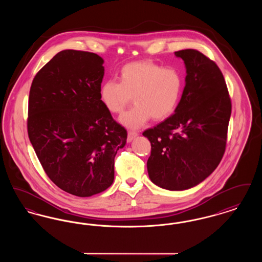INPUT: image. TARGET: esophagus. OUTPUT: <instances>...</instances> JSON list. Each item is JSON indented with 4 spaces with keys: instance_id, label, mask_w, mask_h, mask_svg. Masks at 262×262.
I'll return each instance as SVG.
<instances>
[{
    "instance_id": "esophagus-1",
    "label": "esophagus",
    "mask_w": 262,
    "mask_h": 262,
    "mask_svg": "<svg viewBox=\"0 0 262 262\" xmlns=\"http://www.w3.org/2000/svg\"><path fill=\"white\" fill-rule=\"evenodd\" d=\"M137 137V132H134V130H129L128 133H127V141L128 142H130V141H133L136 137Z\"/></svg>"
}]
</instances>
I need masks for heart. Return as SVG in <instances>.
<instances>
[{
	"instance_id": "b5f03b06",
	"label": "heart",
	"mask_w": 262,
	"mask_h": 262,
	"mask_svg": "<svg viewBox=\"0 0 262 262\" xmlns=\"http://www.w3.org/2000/svg\"><path fill=\"white\" fill-rule=\"evenodd\" d=\"M184 78L181 72L164 68L152 61H137L125 64L119 73V81L109 79L100 88V99L109 112L120 114L130 104L136 106L120 118V123L137 128L151 118L163 121L174 112L181 99Z\"/></svg>"
}]
</instances>
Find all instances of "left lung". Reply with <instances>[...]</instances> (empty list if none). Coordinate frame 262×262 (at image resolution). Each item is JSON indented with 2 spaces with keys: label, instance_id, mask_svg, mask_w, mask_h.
<instances>
[{
  "label": "left lung",
  "instance_id": "8db88e82",
  "mask_svg": "<svg viewBox=\"0 0 262 262\" xmlns=\"http://www.w3.org/2000/svg\"><path fill=\"white\" fill-rule=\"evenodd\" d=\"M187 70L174 113L142 135L151 143V182L169 190L198 186L224 155L232 104L224 76L209 58L193 49L174 52Z\"/></svg>",
  "mask_w": 262,
  "mask_h": 262
}]
</instances>
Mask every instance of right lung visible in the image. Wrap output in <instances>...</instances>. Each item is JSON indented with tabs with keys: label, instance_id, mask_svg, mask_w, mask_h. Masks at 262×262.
<instances>
[{
	"label": "right lung",
	"instance_id": "obj_1",
	"mask_svg": "<svg viewBox=\"0 0 262 262\" xmlns=\"http://www.w3.org/2000/svg\"><path fill=\"white\" fill-rule=\"evenodd\" d=\"M104 60L94 53L63 50L35 75L28 100L27 130L51 181L80 198L114 181L117 151L126 130L100 99Z\"/></svg>",
	"mask_w": 262,
	"mask_h": 262
}]
</instances>
